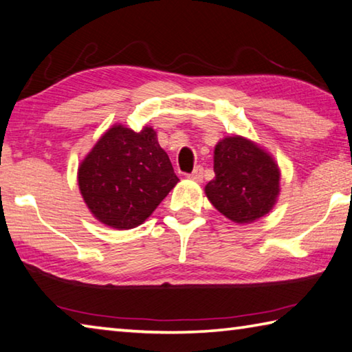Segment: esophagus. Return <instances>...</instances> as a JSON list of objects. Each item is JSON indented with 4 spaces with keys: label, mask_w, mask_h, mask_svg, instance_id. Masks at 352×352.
<instances>
[{
    "label": "esophagus",
    "mask_w": 352,
    "mask_h": 352,
    "mask_svg": "<svg viewBox=\"0 0 352 352\" xmlns=\"http://www.w3.org/2000/svg\"><path fill=\"white\" fill-rule=\"evenodd\" d=\"M202 175H204V168L201 165L195 166V170L188 175V179L196 181V182H202Z\"/></svg>",
    "instance_id": "esophagus-1"
}]
</instances>
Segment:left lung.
I'll return each instance as SVG.
<instances>
[{"mask_svg": "<svg viewBox=\"0 0 352 352\" xmlns=\"http://www.w3.org/2000/svg\"><path fill=\"white\" fill-rule=\"evenodd\" d=\"M214 179L204 192L212 206L236 224H250L272 210L281 173L275 157L256 142L227 135L214 145Z\"/></svg>", "mask_w": 352, "mask_h": 352, "instance_id": "left-lung-1", "label": "left lung"}]
</instances>
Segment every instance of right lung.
Returning a JSON list of instances; mask_svg holds the SVG:
<instances>
[{"label": "right lung", "mask_w": 352, "mask_h": 352, "mask_svg": "<svg viewBox=\"0 0 352 352\" xmlns=\"http://www.w3.org/2000/svg\"><path fill=\"white\" fill-rule=\"evenodd\" d=\"M77 182L92 217L128 230L151 217L179 177L151 126L134 131L114 123L80 162Z\"/></svg>", "instance_id": "obj_1"}]
</instances>
